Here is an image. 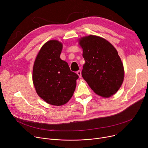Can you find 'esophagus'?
<instances>
[{"mask_svg":"<svg viewBox=\"0 0 148 148\" xmlns=\"http://www.w3.org/2000/svg\"><path fill=\"white\" fill-rule=\"evenodd\" d=\"M76 73L78 75V76H79V77H81L82 75H81V71H77Z\"/></svg>","mask_w":148,"mask_h":148,"instance_id":"esophagus-1","label":"esophagus"}]
</instances>
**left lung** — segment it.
<instances>
[{"instance_id": "8db88e82", "label": "left lung", "mask_w": 148, "mask_h": 148, "mask_svg": "<svg viewBox=\"0 0 148 148\" xmlns=\"http://www.w3.org/2000/svg\"><path fill=\"white\" fill-rule=\"evenodd\" d=\"M79 44L85 61L83 78L95 93L110 97L124 81V67L116 49L106 39L94 35L82 38Z\"/></svg>"}]
</instances>
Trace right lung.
<instances>
[{
    "mask_svg": "<svg viewBox=\"0 0 148 148\" xmlns=\"http://www.w3.org/2000/svg\"><path fill=\"white\" fill-rule=\"evenodd\" d=\"M62 47L58 40L46 42L39 52L33 69V82L39 96L55 106L63 105L71 99L79 77L60 58Z\"/></svg>",
    "mask_w": 148,
    "mask_h": 148,
    "instance_id": "add662e5",
    "label": "right lung"
}]
</instances>
